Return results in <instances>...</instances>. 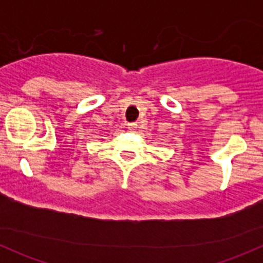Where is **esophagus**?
Here are the masks:
<instances>
[{"label": "esophagus", "instance_id": "34e87169", "mask_svg": "<svg viewBox=\"0 0 263 263\" xmlns=\"http://www.w3.org/2000/svg\"><path fill=\"white\" fill-rule=\"evenodd\" d=\"M127 128L131 129V131H134V129L137 128V124L136 123H128L127 124Z\"/></svg>", "mask_w": 263, "mask_h": 263}]
</instances>
